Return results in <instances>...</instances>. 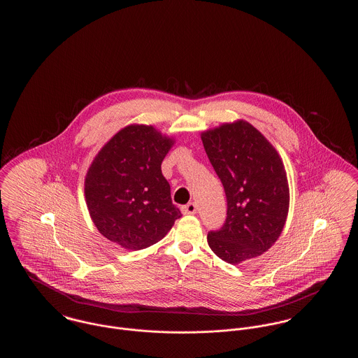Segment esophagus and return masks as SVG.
Returning a JSON list of instances; mask_svg holds the SVG:
<instances>
[{
    "mask_svg": "<svg viewBox=\"0 0 358 358\" xmlns=\"http://www.w3.org/2000/svg\"><path fill=\"white\" fill-rule=\"evenodd\" d=\"M181 210H182L184 215H194L197 212V205L194 203H189V204L184 205L181 208Z\"/></svg>",
    "mask_w": 358,
    "mask_h": 358,
    "instance_id": "esophagus-1",
    "label": "esophagus"
}]
</instances>
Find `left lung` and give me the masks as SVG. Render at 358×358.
<instances>
[{
  "mask_svg": "<svg viewBox=\"0 0 358 358\" xmlns=\"http://www.w3.org/2000/svg\"><path fill=\"white\" fill-rule=\"evenodd\" d=\"M201 139L227 197V219L208 234L209 247L231 264L262 255L280 236L289 212L279 154L244 120L209 130Z\"/></svg>",
  "mask_w": 358,
  "mask_h": 358,
  "instance_id": "1",
  "label": "left lung"
}]
</instances>
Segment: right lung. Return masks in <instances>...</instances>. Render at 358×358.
Here are the masks:
<instances>
[{"label": "right lung", "instance_id": "obj_1", "mask_svg": "<svg viewBox=\"0 0 358 358\" xmlns=\"http://www.w3.org/2000/svg\"><path fill=\"white\" fill-rule=\"evenodd\" d=\"M171 139L152 126H127L95 157L85 177L91 219L110 241L143 250L164 238L182 215L171 203L161 164Z\"/></svg>", "mask_w": 358, "mask_h": 358}]
</instances>
